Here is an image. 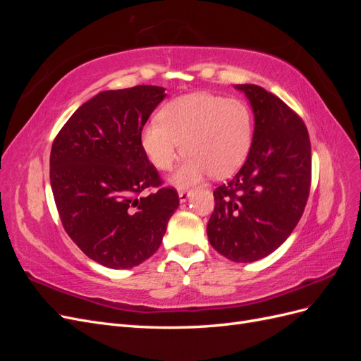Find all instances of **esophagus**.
Here are the masks:
<instances>
[{
	"label": "esophagus",
	"instance_id": "34e87169",
	"mask_svg": "<svg viewBox=\"0 0 361 361\" xmlns=\"http://www.w3.org/2000/svg\"><path fill=\"white\" fill-rule=\"evenodd\" d=\"M192 192L191 191H187V190H182V191H179V200H180V203H185L187 202L188 199H190V195H191Z\"/></svg>",
	"mask_w": 361,
	"mask_h": 361
}]
</instances>
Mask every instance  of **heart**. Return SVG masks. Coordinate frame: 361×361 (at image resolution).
<instances>
[{
    "mask_svg": "<svg viewBox=\"0 0 361 361\" xmlns=\"http://www.w3.org/2000/svg\"><path fill=\"white\" fill-rule=\"evenodd\" d=\"M159 120L141 130V147L158 170L167 171L179 155H188L173 174L178 187L206 174L231 176L245 161L251 146V116L244 102L211 93H191L162 106Z\"/></svg>",
    "mask_w": 361,
    "mask_h": 361,
    "instance_id": "obj_1",
    "label": "heart"
}]
</instances>
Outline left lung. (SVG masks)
Here are the masks:
<instances>
[{"instance_id": "left-lung-1", "label": "left lung", "mask_w": 361, "mask_h": 361, "mask_svg": "<svg viewBox=\"0 0 361 361\" xmlns=\"http://www.w3.org/2000/svg\"><path fill=\"white\" fill-rule=\"evenodd\" d=\"M255 114L248 157L236 176L214 191L211 245L233 262L271 255L298 224L309 199L312 150L302 120L277 96L238 84Z\"/></svg>"}]
</instances>
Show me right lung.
<instances>
[{
	"mask_svg": "<svg viewBox=\"0 0 361 361\" xmlns=\"http://www.w3.org/2000/svg\"><path fill=\"white\" fill-rule=\"evenodd\" d=\"M164 87L97 93L61 128L49 178L60 220L85 256L111 269L143 264L162 243L179 206L141 147V130L166 97ZM158 188L149 196L139 194Z\"/></svg>",
	"mask_w": 361,
	"mask_h": 361,
	"instance_id": "1",
	"label": "right lung"
}]
</instances>
